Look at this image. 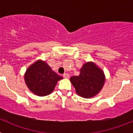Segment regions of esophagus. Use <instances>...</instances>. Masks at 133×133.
Listing matches in <instances>:
<instances>
[{
  "label": "esophagus",
  "mask_w": 133,
  "mask_h": 133,
  "mask_svg": "<svg viewBox=\"0 0 133 133\" xmlns=\"http://www.w3.org/2000/svg\"><path fill=\"white\" fill-rule=\"evenodd\" d=\"M63 77H64V78H69V77H70V75L67 73H65L63 75Z\"/></svg>",
  "instance_id": "1"
}]
</instances>
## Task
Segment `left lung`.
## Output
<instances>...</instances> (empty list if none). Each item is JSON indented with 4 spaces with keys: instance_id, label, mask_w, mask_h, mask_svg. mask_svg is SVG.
I'll return each instance as SVG.
<instances>
[{
    "instance_id": "left-lung-1",
    "label": "left lung",
    "mask_w": 133,
    "mask_h": 133,
    "mask_svg": "<svg viewBox=\"0 0 133 133\" xmlns=\"http://www.w3.org/2000/svg\"><path fill=\"white\" fill-rule=\"evenodd\" d=\"M70 81L80 97L90 98L98 95L102 90L105 75L104 71L90 61L83 64L78 76L70 77Z\"/></svg>"
}]
</instances>
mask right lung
<instances>
[{
  "mask_svg": "<svg viewBox=\"0 0 133 133\" xmlns=\"http://www.w3.org/2000/svg\"><path fill=\"white\" fill-rule=\"evenodd\" d=\"M63 77L52 70L45 61L38 60L28 67L24 73L27 87L35 95L44 97L50 95Z\"/></svg>",
  "mask_w": 133,
  "mask_h": 133,
  "instance_id": "right-lung-1",
  "label": "right lung"
}]
</instances>
